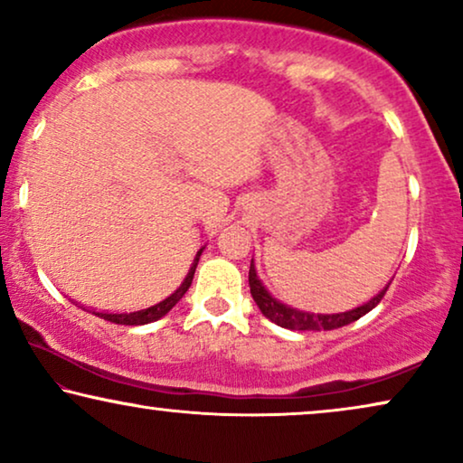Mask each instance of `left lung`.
I'll use <instances>...</instances> for the list:
<instances>
[{"label": "left lung", "mask_w": 463, "mask_h": 463, "mask_svg": "<svg viewBox=\"0 0 463 463\" xmlns=\"http://www.w3.org/2000/svg\"><path fill=\"white\" fill-rule=\"evenodd\" d=\"M390 283H387V286L381 289L377 296H373L368 303L355 307V309H349V311H343V313H309V311L294 309V307L283 305L281 300H277L275 296L270 294L267 288H264L260 277H258L254 260H251V264H250V292H251V298L256 300L258 309L262 311L264 317L270 319V322L277 324V326H281V328H288V330L319 332V330L343 328V326L355 322V319L366 316L368 311H373L374 307L381 303V298L385 296L387 288H390Z\"/></svg>", "instance_id": "obj_1"}]
</instances>
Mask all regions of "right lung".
Wrapping results in <instances>:
<instances>
[{
  "mask_svg": "<svg viewBox=\"0 0 463 463\" xmlns=\"http://www.w3.org/2000/svg\"><path fill=\"white\" fill-rule=\"evenodd\" d=\"M203 248L196 251V260H194V267L188 270L186 279L180 283V288L175 289L174 294H169L167 298L160 300V303L147 307V309H141V311H133V313H95L97 317H103L108 319V322L112 324H122V326H144V324H150V322H156L163 316H167V313L174 309V307L180 303V298L184 294L188 292L190 283H193V277H194V269H196V262H199V256H201Z\"/></svg>",
  "mask_w": 463,
  "mask_h": 463,
  "instance_id": "add662e5",
  "label": "right lung"
}]
</instances>
